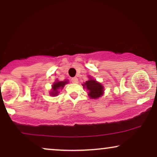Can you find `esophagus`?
<instances>
[{
  "label": "esophagus",
  "mask_w": 157,
  "mask_h": 157,
  "mask_svg": "<svg viewBox=\"0 0 157 157\" xmlns=\"http://www.w3.org/2000/svg\"><path fill=\"white\" fill-rule=\"evenodd\" d=\"M71 81L73 83H77V81H78V79H77V77H73V78L71 79Z\"/></svg>",
  "instance_id": "esophagus-1"
}]
</instances>
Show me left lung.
Instances as JSON below:
<instances>
[{
  "label": "left lung",
  "instance_id": "1",
  "mask_svg": "<svg viewBox=\"0 0 157 157\" xmlns=\"http://www.w3.org/2000/svg\"><path fill=\"white\" fill-rule=\"evenodd\" d=\"M84 88H86L89 91V96L91 99H97L102 97L104 93L103 86L101 83L94 80L91 77H89V80L82 84Z\"/></svg>",
  "mask_w": 157,
  "mask_h": 157
}]
</instances>
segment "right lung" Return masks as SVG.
I'll return each instance as SVG.
<instances>
[{"instance_id":"obj_1","label":"right lung","mask_w":157,"mask_h":157,"mask_svg":"<svg viewBox=\"0 0 157 157\" xmlns=\"http://www.w3.org/2000/svg\"><path fill=\"white\" fill-rule=\"evenodd\" d=\"M66 83H68V80H64V81H55L54 82V84L52 85V91H50V95L51 96H57L58 94L59 90L63 89V88L64 87V86Z\"/></svg>"}]
</instances>
